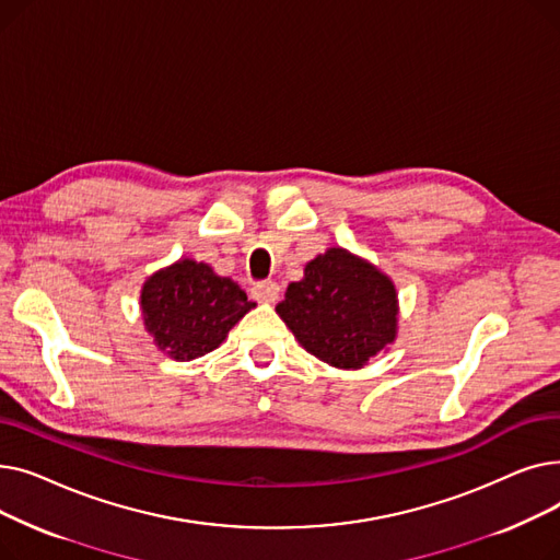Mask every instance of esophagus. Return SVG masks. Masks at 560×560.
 Here are the masks:
<instances>
[{"instance_id": "obj_1", "label": "esophagus", "mask_w": 560, "mask_h": 560, "mask_svg": "<svg viewBox=\"0 0 560 560\" xmlns=\"http://www.w3.org/2000/svg\"><path fill=\"white\" fill-rule=\"evenodd\" d=\"M252 295L260 304H275L279 300V283L275 281H260L252 288Z\"/></svg>"}]
</instances>
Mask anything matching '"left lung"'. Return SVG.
<instances>
[{
  "label": "left lung",
  "mask_w": 560,
  "mask_h": 560,
  "mask_svg": "<svg viewBox=\"0 0 560 560\" xmlns=\"http://www.w3.org/2000/svg\"><path fill=\"white\" fill-rule=\"evenodd\" d=\"M279 317L315 359L359 370L397 336V290L372 262L331 247L290 283Z\"/></svg>",
  "instance_id": "left-lung-1"
}]
</instances>
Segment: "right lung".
<instances>
[{"label": "right lung", "instance_id": "obj_1", "mask_svg": "<svg viewBox=\"0 0 560 560\" xmlns=\"http://www.w3.org/2000/svg\"><path fill=\"white\" fill-rule=\"evenodd\" d=\"M256 304L211 265L182 258L154 272L140 292L144 329L174 361H192L218 349L238 319Z\"/></svg>", "mask_w": 560, "mask_h": 560}]
</instances>
